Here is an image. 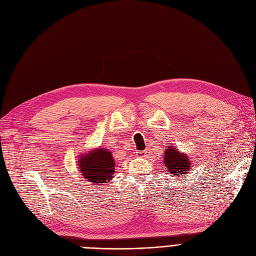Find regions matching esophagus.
<instances>
[{"label": "esophagus", "mask_w": 256, "mask_h": 256, "mask_svg": "<svg viewBox=\"0 0 256 256\" xmlns=\"http://www.w3.org/2000/svg\"><path fill=\"white\" fill-rule=\"evenodd\" d=\"M136 154L138 156H146V154H147V150H142V151H138L136 152Z\"/></svg>", "instance_id": "esophagus-1"}]
</instances>
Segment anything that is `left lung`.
Instances as JSON below:
<instances>
[{
    "label": "left lung",
    "instance_id": "1",
    "mask_svg": "<svg viewBox=\"0 0 256 256\" xmlns=\"http://www.w3.org/2000/svg\"><path fill=\"white\" fill-rule=\"evenodd\" d=\"M164 156V168L168 172L172 174V177L188 173L192 166V162L186 154L181 153L173 146H168Z\"/></svg>",
    "mask_w": 256,
    "mask_h": 256
}]
</instances>
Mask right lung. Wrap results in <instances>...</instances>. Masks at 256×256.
<instances>
[{
    "label": "right lung",
    "instance_id": "obj_1",
    "mask_svg": "<svg viewBox=\"0 0 256 256\" xmlns=\"http://www.w3.org/2000/svg\"><path fill=\"white\" fill-rule=\"evenodd\" d=\"M78 164L82 176L92 184H106L114 177V160L112 152L104 147L80 155Z\"/></svg>",
    "mask_w": 256,
    "mask_h": 256
}]
</instances>
